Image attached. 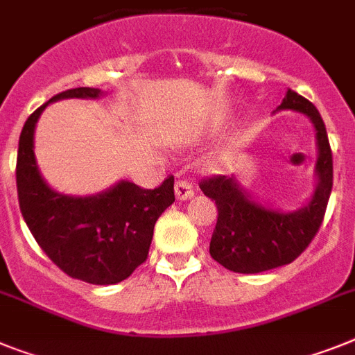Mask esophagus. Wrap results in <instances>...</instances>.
<instances>
[{
  "instance_id": "34e87169",
  "label": "esophagus",
  "mask_w": 355,
  "mask_h": 355,
  "mask_svg": "<svg viewBox=\"0 0 355 355\" xmlns=\"http://www.w3.org/2000/svg\"><path fill=\"white\" fill-rule=\"evenodd\" d=\"M193 186L187 180H177L175 182V195H177L178 200H187L193 196Z\"/></svg>"
}]
</instances>
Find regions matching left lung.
<instances>
[{
  "instance_id": "left-lung-1",
  "label": "left lung",
  "mask_w": 355,
  "mask_h": 355,
  "mask_svg": "<svg viewBox=\"0 0 355 355\" xmlns=\"http://www.w3.org/2000/svg\"><path fill=\"white\" fill-rule=\"evenodd\" d=\"M278 110L303 113L314 124L318 186L311 202L302 209L284 213L252 200L234 177L213 175L202 178L200 189L218 209L209 252L213 260L233 272H263L296 260L320 231L332 191V150L320 112L311 101L293 90H287Z\"/></svg>"
}]
</instances>
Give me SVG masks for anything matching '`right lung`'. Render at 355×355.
I'll return each instance as SVG.
<instances>
[{"instance_id":"right-lung-1","label":"right lung","mask_w":355,"mask_h":355,"mask_svg":"<svg viewBox=\"0 0 355 355\" xmlns=\"http://www.w3.org/2000/svg\"><path fill=\"white\" fill-rule=\"evenodd\" d=\"M99 95V88H71L53 95L26 119L17 148L16 184L21 214L44 254L70 278L113 285L148 258L155 223L175 202V178L168 177L155 189L121 180L101 195L70 196L44 182L34 155L35 124L50 103Z\"/></svg>"}]
</instances>
